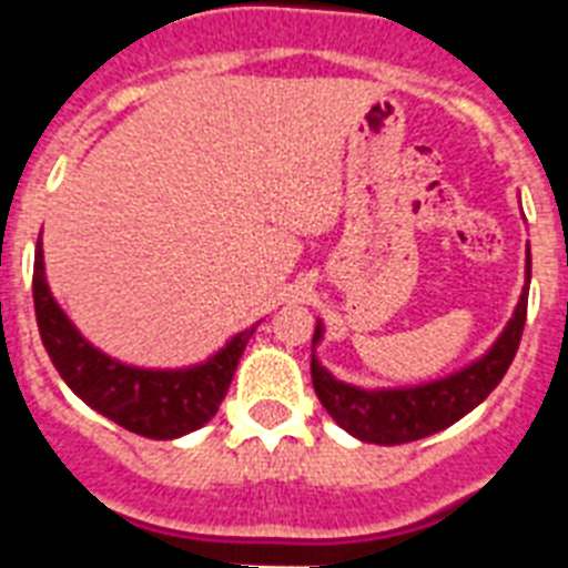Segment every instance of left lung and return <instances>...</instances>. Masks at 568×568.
<instances>
[{"mask_svg":"<svg viewBox=\"0 0 568 568\" xmlns=\"http://www.w3.org/2000/svg\"><path fill=\"white\" fill-rule=\"evenodd\" d=\"M528 288L530 244L528 258H525V288L498 338L477 359L457 372L427 379V383H415V386L365 388L333 377L315 354L324 338V321L318 318L315 336H312V386L321 406L333 415V422L342 430L372 445H404V442L424 439V436L445 430L463 415L471 413L477 404H484L510 368L513 356L519 351L525 315H528Z\"/></svg>","mask_w":568,"mask_h":568,"instance_id":"8db88e82","label":"left lung"}]
</instances>
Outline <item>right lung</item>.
I'll return each instance as SVG.
<instances>
[{
    "label": "right lung",
    "instance_id": "add662e5",
    "mask_svg": "<svg viewBox=\"0 0 568 568\" xmlns=\"http://www.w3.org/2000/svg\"><path fill=\"white\" fill-rule=\"evenodd\" d=\"M34 315L40 342L67 386L84 404L146 439H180L212 422L258 324L241 329L209 359L185 368H144L120 363L79 333L52 297L43 265V241L34 250Z\"/></svg>",
    "mask_w": 568,
    "mask_h": 568
}]
</instances>
